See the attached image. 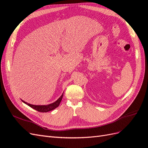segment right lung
<instances>
[{
    "label": "right lung",
    "instance_id": "right-lung-1",
    "mask_svg": "<svg viewBox=\"0 0 148 148\" xmlns=\"http://www.w3.org/2000/svg\"><path fill=\"white\" fill-rule=\"evenodd\" d=\"M63 95L64 93L62 94V96L58 99L56 102L52 103L51 104H49L47 106H36V105H32V104H28V103L26 102L23 101L24 103H25L26 104H27L28 106H29V107H31V108L34 109V110H37L38 112H49L51 110H52L53 109H55L56 108L59 106L60 103L62 99V97H63Z\"/></svg>",
    "mask_w": 148,
    "mask_h": 148
}]
</instances>
